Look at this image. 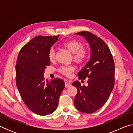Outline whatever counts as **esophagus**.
<instances>
[{
    "label": "esophagus",
    "mask_w": 133,
    "mask_h": 133,
    "mask_svg": "<svg viewBox=\"0 0 133 133\" xmlns=\"http://www.w3.org/2000/svg\"><path fill=\"white\" fill-rule=\"evenodd\" d=\"M71 85V84L68 81H65V86L66 87H70Z\"/></svg>",
    "instance_id": "1"
}]
</instances>
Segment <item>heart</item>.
Masks as SVG:
<instances>
[{
  "mask_svg": "<svg viewBox=\"0 0 133 133\" xmlns=\"http://www.w3.org/2000/svg\"><path fill=\"white\" fill-rule=\"evenodd\" d=\"M62 46L66 48L70 52L73 53V59L77 63H83L87 59L88 56V50L86 48L82 47L80 42L75 40H68L62 43ZM48 57L50 61L55 58V50L51 48L49 51ZM75 70V67L71 65L62 66L59 69V71L63 75L69 76Z\"/></svg>",
  "mask_w": 133,
  "mask_h": 133,
  "instance_id": "1",
  "label": "heart"
}]
</instances>
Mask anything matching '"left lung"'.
I'll use <instances>...</instances> for the list:
<instances>
[{
	"mask_svg": "<svg viewBox=\"0 0 133 133\" xmlns=\"http://www.w3.org/2000/svg\"><path fill=\"white\" fill-rule=\"evenodd\" d=\"M75 35L82 36L88 42L91 56L77 74L78 79L88 78V85L82 86L78 81L72 84L77 89L74 103L78 111L92 113L104 105L109 98L114 85L115 65L109 47L102 39L89 31Z\"/></svg>",
	"mask_w": 133,
	"mask_h": 133,
	"instance_id": "8db88e82",
	"label": "left lung"
}]
</instances>
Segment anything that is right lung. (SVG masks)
I'll return each mask as SVG.
<instances>
[{"label":"right lung","mask_w":133,"mask_h":133,"mask_svg":"<svg viewBox=\"0 0 133 133\" xmlns=\"http://www.w3.org/2000/svg\"><path fill=\"white\" fill-rule=\"evenodd\" d=\"M58 37L37 36L33 38L20 50L16 64V82L22 100L29 109L40 116L55 111L65 87L59 78L48 82L43 76L45 69L50 64L49 50Z\"/></svg>","instance_id":"obj_1"}]
</instances>
